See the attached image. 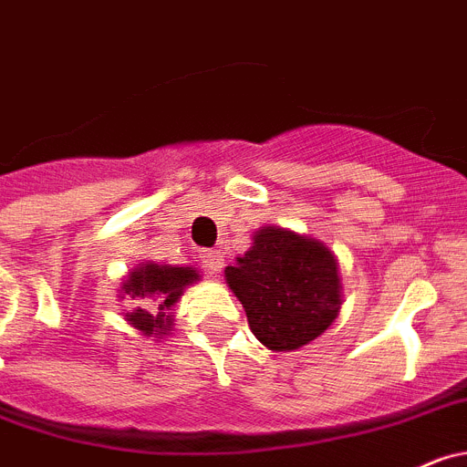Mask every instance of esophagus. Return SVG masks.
Here are the masks:
<instances>
[{
  "mask_svg": "<svg viewBox=\"0 0 467 467\" xmlns=\"http://www.w3.org/2000/svg\"><path fill=\"white\" fill-rule=\"evenodd\" d=\"M197 259L211 273H220L222 265H224V256H222L220 250H199Z\"/></svg>",
  "mask_w": 467,
  "mask_h": 467,
  "instance_id": "1",
  "label": "esophagus"
}]
</instances>
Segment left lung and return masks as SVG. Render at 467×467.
<instances>
[{
	"mask_svg": "<svg viewBox=\"0 0 467 467\" xmlns=\"http://www.w3.org/2000/svg\"><path fill=\"white\" fill-rule=\"evenodd\" d=\"M224 277L245 307L250 330L270 350L309 344L339 314V268L330 247L282 226H261Z\"/></svg>",
	"mask_w": 467,
	"mask_h": 467,
	"instance_id": "obj_1",
	"label": "left lung"
}]
</instances>
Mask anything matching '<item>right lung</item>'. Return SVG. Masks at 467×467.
<instances>
[{"label": "right lung", "instance_id": "1", "mask_svg": "<svg viewBox=\"0 0 467 467\" xmlns=\"http://www.w3.org/2000/svg\"><path fill=\"white\" fill-rule=\"evenodd\" d=\"M199 282V273L188 265H160L144 261L123 279L121 296L144 300V307L126 314V321L144 337H164L171 330V307L179 303L185 286Z\"/></svg>", "mask_w": 467, "mask_h": 467}]
</instances>
